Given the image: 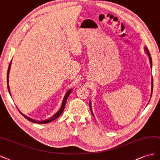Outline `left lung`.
<instances>
[{"label":"left lung","instance_id":"left-lung-1","mask_svg":"<svg viewBox=\"0 0 160 160\" xmlns=\"http://www.w3.org/2000/svg\"><path fill=\"white\" fill-rule=\"evenodd\" d=\"M145 50L146 51V52L149 56V61H150V64H151V66H152V58H151V56H150V54H149V50H148L147 48H145ZM152 91H153V80H152ZM152 96V95H151ZM90 110L92 111V109H91V104H90Z\"/></svg>","mask_w":160,"mask_h":160}]
</instances>
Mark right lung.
Instances as JSON below:
<instances>
[{"label": "right lung", "mask_w": 160, "mask_h": 160, "mask_svg": "<svg viewBox=\"0 0 160 160\" xmlns=\"http://www.w3.org/2000/svg\"><path fill=\"white\" fill-rule=\"evenodd\" d=\"M11 62L10 63V65H9V66H8V72H7V86H8L7 87H8V92H9V94H11V92H10V88H9V86H8V74H9V71H10V67H11ZM71 92H72V90H69L68 92H67V93L66 94V95H65V96H64V100H63V102H62V106H61V108H60V109L59 110V111H58L57 113H56V114H54V116H52L51 117V118H50V119H48V120H44V121H42V122H39V121L34 120L32 119V118H28V117H27V116H26L25 115L22 114L21 112H20V114H21L25 118H27V119L28 121L34 122V123H48V122H52V121L56 120V118H57L58 117H59V116L61 115L62 113L63 112V110H64V107H65V104H66V102L67 98H68V96L70 95Z\"/></svg>", "instance_id": "1"}]
</instances>
